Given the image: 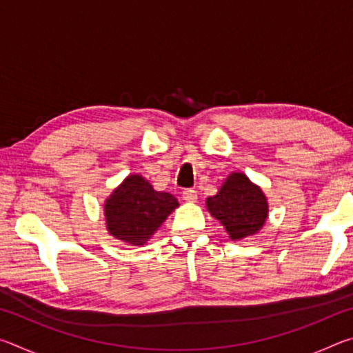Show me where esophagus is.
I'll list each match as a JSON object with an SVG mask.
<instances>
[{
  "label": "esophagus",
  "instance_id": "esophagus-1",
  "mask_svg": "<svg viewBox=\"0 0 353 353\" xmlns=\"http://www.w3.org/2000/svg\"><path fill=\"white\" fill-rule=\"evenodd\" d=\"M182 198L187 202H196V199H198V193H196V190L193 188H187L182 191Z\"/></svg>",
  "mask_w": 353,
  "mask_h": 353
}]
</instances>
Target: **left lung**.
Here are the masks:
<instances>
[{
	"label": "left lung",
	"mask_w": 353,
	"mask_h": 353,
	"mask_svg": "<svg viewBox=\"0 0 353 353\" xmlns=\"http://www.w3.org/2000/svg\"><path fill=\"white\" fill-rule=\"evenodd\" d=\"M207 210L235 241L261 229L268 218V201L261 188L243 172H232L218 193L207 199Z\"/></svg>",
	"instance_id": "left-lung-1"
}]
</instances>
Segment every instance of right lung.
Listing matches in <instances>:
<instances>
[{"instance_id":"right-lung-1","label":"right lung","mask_w":353,"mask_h":353,"mask_svg":"<svg viewBox=\"0 0 353 353\" xmlns=\"http://www.w3.org/2000/svg\"><path fill=\"white\" fill-rule=\"evenodd\" d=\"M177 207L172 194L155 191L140 174L128 176L104 204L107 230L130 246H143Z\"/></svg>"}]
</instances>
